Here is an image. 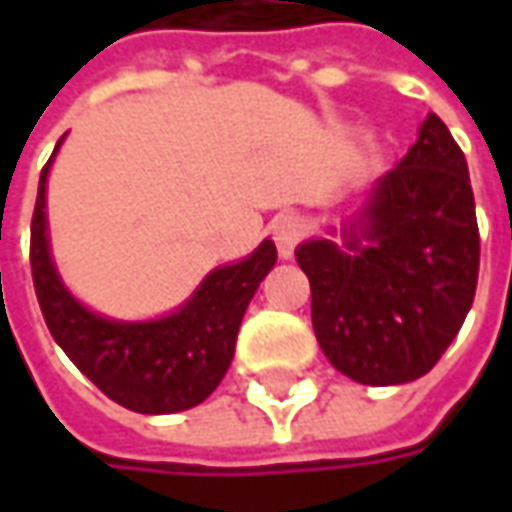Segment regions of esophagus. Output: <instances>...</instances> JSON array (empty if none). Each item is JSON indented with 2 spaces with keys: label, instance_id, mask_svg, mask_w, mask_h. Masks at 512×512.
Masks as SVG:
<instances>
[{
  "label": "esophagus",
  "instance_id": "1",
  "mask_svg": "<svg viewBox=\"0 0 512 512\" xmlns=\"http://www.w3.org/2000/svg\"><path fill=\"white\" fill-rule=\"evenodd\" d=\"M305 222L299 216H279L276 225H273V239H276V247H279V256L290 259L296 245L305 239Z\"/></svg>",
  "mask_w": 512,
  "mask_h": 512
}]
</instances>
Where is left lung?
I'll return each instance as SVG.
<instances>
[{
	"instance_id": "8db88e82",
	"label": "left lung",
	"mask_w": 512,
	"mask_h": 512,
	"mask_svg": "<svg viewBox=\"0 0 512 512\" xmlns=\"http://www.w3.org/2000/svg\"><path fill=\"white\" fill-rule=\"evenodd\" d=\"M479 250L464 153L430 113L416 145L344 230V245L316 239L296 250L330 364L373 387L433 370L473 305Z\"/></svg>"
}]
</instances>
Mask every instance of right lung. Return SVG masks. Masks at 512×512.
Instances as JSON below:
<instances>
[{
  "label": "right lung",
  "instance_id": "obj_1",
  "mask_svg": "<svg viewBox=\"0 0 512 512\" xmlns=\"http://www.w3.org/2000/svg\"><path fill=\"white\" fill-rule=\"evenodd\" d=\"M53 156L39 176L30 219V273L50 336L90 382L128 410L179 413L205 402L225 379L242 316L276 265V245L267 239L245 262L213 270L193 299L165 319L139 325L102 319L70 296L50 262L45 185Z\"/></svg>",
  "mask_w": 512,
  "mask_h": 512
}]
</instances>
